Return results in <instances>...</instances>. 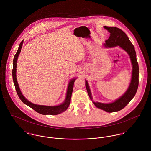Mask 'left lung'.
<instances>
[{
    "label": "left lung",
    "instance_id": "1",
    "mask_svg": "<svg viewBox=\"0 0 151 151\" xmlns=\"http://www.w3.org/2000/svg\"><path fill=\"white\" fill-rule=\"evenodd\" d=\"M104 28L110 32V37L103 45L105 47H113L119 46L125 50L129 55L132 66V76L129 86L125 93L114 102L109 104H104L93 101L91 92L88 81L86 80V87L88 95L96 108L111 113L120 111L124 108L134 97L138 86L139 67L136 58V53L134 46L131 42L129 37L122 29L117 27L104 26Z\"/></svg>",
    "mask_w": 151,
    "mask_h": 151
}]
</instances>
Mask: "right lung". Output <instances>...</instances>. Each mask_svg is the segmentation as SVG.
<instances>
[{"instance_id": "right-lung-1", "label": "right lung", "mask_w": 151, "mask_h": 151, "mask_svg": "<svg viewBox=\"0 0 151 151\" xmlns=\"http://www.w3.org/2000/svg\"><path fill=\"white\" fill-rule=\"evenodd\" d=\"M23 42H24V40H22V42L20 43L19 49L17 50L16 54L15 55V56L14 57V59H13V71H12L13 80L14 86L16 88V90L17 91L19 97L20 98V99L22 100V102L24 104H25L27 106H28L29 107L32 108L37 112L43 114V115H46V114L56 115V114H60V113L65 111L70 105L71 95H72L73 89V86H74V83L75 80L77 79V78H73L71 80H70V81H69L68 85V87H67L66 96L65 98V101L62 104L57 105V106H45V105H36V104H32V102L28 101L22 94L20 89L19 88L18 82L17 81V77H16V70L17 69L16 68H17V62L18 57L19 56V54L20 53Z\"/></svg>"}]
</instances>
